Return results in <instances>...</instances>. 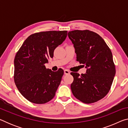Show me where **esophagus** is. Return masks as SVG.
Here are the masks:
<instances>
[{
	"label": "esophagus",
	"mask_w": 128,
	"mask_h": 128,
	"mask_svg": "<svg viewBox=\"0 0 128 128\" xmlns=\"http://www.w3.org/2000/svg\"><path fill=\"white\" fill-rule=\"evenodd\" d=\"M69 73H70V72L68 70H67V69H65L64 70V74H69Z\"/></svg>",
	"instance_id": "34e87169"
}]
</instances>
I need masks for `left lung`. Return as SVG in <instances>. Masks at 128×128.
<instances>
[{
	"mask_svg": "<svg viewBox=\"0 0 128 128\" xmlns=\"http://www.w3.org/2000/svg\"><path fill=\"white\" fill-rule=\"evenodd\" d=\"M68 35L75 49L77 61L86 68V73L81 76L70 73L74 78L71 90L83 103L96 102L108 94L115 76L111 50L100 36L90 30H73Z\"/></svg>",
	"mask_w": 128,
	"mask_h": 128,
	"instance_id": "8db88e82",
	"label": "left lung"
}]
</instances>
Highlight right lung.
<instances>
[{"instance_id":"obj_1","label":"right lung","mask_w":128,"mask_h":128,"mask_svg":"<svg viewBox=\"0 0 128 128\" xmlns=\"http://www.w3.org/2000/svg\"><path fill=\"white\" fill-rule=\"evenodd\" d=\"M67 31H48L28 36L14 60V80L24 97L36 104L51 100L62 81V69L53 72L45 64L52 58L54 51L66 40Z\"/></svg>"}]
</instances>
